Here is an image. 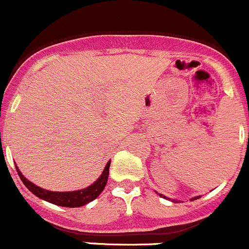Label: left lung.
<instances>
[{
    "instance_id": "1",
    "label": "left lung",
    "mask_w": 249,
    "mask_h": 249,
    "mask_svg": "<svg viewBox=\"0 0 249 249\" xmlns=\"http://www.w3.org/2000/svg\"><path fill=\"white\" fill-rule=\"evenodd\" d=\"M161 196H162V195H161ZM162 197H164V196H162ZM197 198H200V196H197V197H194L193 201H194V200H197Z\"/></svg>"
}]
</instances>
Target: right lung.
<instances>
[{
    "instance_id": "1",
    "label": "right lung",
    "mask_w": 249,
    "mask_h": 249,
    "mask_svg": "<svg viewBox=\"0 0 249 249\" xmlns=\"http://www.w3.org/2000/svg\"><path fill=\"white\" fill-rule=\"evenodd\" d=\"M110 162L109 161L105 166L104 172L102 173V176L99 177L95 183H93L92 185L88 186V188L83 189V190L78 191H69V193H56V191H48L44 190V189L40 188V186L35 185L31 181H29L25 177L21 174V172L19 171L18 167H16L17 172H18L19 177H20L21 181L24 183V185L34 194L37 197L42 198V200L47 201V202H51L53 205L61 206V207H81V206H85L87 203L92 202L93 200L98 197V196L102 194V191L104 190L105 185H107V178H109V168H110Z\"/></svg>"
}]
</instances>
